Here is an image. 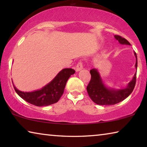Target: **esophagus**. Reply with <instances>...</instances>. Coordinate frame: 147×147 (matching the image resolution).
Here are the masks:
<instances>
[{
  "label": "esophagus",
  "instance_id": "obj_1",
  "mask_svg": "<svg viewBox=\"0 0 147 147\" xmlns=\"http://www.w3.org/2000/svg\"><path fill=\"white\" fill-rule=\"evenodd\" d=\"M83 69V63L82 61H79L76 66V71L78 72Z\"/></svg>",
  "mask_w": 147,
  "mask_h": 147
}]
</instances>
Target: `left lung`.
Segmentation results:
<instances>
[{
    "mask_svg": "<svg viewBox=\"0 0 147 147\" xmlns=\"http://www.w3.org/2000/svg\"><path fill=\"white\" fill-rule=\"evenodd\" d=\"M115 38L122 45H128L130 43L125 38L115 35ZM136 58V68H138V58L136 53H134ZM91 75V80L87 86L89 97L94 103L98 105H114L126 98L133 91L136 82V73L134 74L133 78L128 83L126 88L121 89H110L104 85L97 69H93L90 71Z\"/></svg>",
    "mask_w": 147,
    "mask_h": 147,
    "instance_id": "1",
    "label": "left lung"
}]
</instances>
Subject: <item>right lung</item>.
Wrapping results in <instances>:
<instances>
[{"mask_svg": "<svg viewBox=\"0 0 147 147\" xmlns=\"http://www.w3.org/2000/svg\"><path fill=\"white\" fill-rule=\"evenodd\" d=\"M75 71L73 69H63L57 74L51 82L39 90L32 92H23L17 89L13 85V88L19 96L36 106H46L56 103L64 92L66 83Z\"/></svg>", "mask_w": 147, "mask_h": 147, "instance_id": "obj_1", "label": "right lung"}]
</instances>
